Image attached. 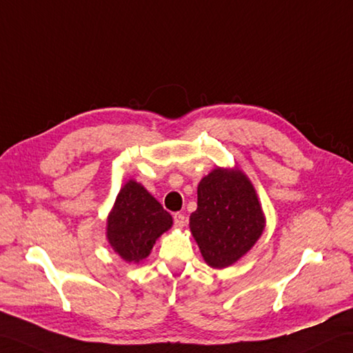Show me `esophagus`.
I'll use <instances>...</instances> for the list:
<instances>
[{
    "label": "esophagus",
    "mask_w": 353,
    "mask_h": 353,
    "mask_svg": "<svg viewBox=\"0 0 353 353\" xmlns=\"http://www.w3.org/2000/svg\"><path fill=\"white\" fill-rule=\"evenodd\" d=\"M173 219H174V225H176L177 228H183V227H185V223H186L185 215H182V214H174Z\"/></svg>",
    "instance_id": "34e87169"
}]
</instances>
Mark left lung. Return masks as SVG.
<instances>
[{
	"mask_svg": "<svg viewBox=\"0 0 353 353\" xmlns=\"http://www.w3.org/2000/svg\"><path fill=\"white\" fill-rule=\"evenodd\" d=\"M196 196L190 228L204 261L215 269L232 266L265 230L256 190L241 170L218 167L201 179Z\"/></svg>",
	"mask_w": 353,
	"mask_h": 353,
	"instance_id": "1",
	"label": "left lung"
}]
</instances>
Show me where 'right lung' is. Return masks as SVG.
Returning <instances> with one entry per match:
<instances>
[{
    "instance_id": "add662e5",
    "label": "right lung",
    "mask_w": 353,
    "mask_h": 353,
    "mask_svg": "<svg viewBox=\"0 0 353 353\" xmlns=\"http://www.w3.org/2000/svg\"><path fill=\"white\" fill-rule=\"evenodd\" d=\"M173 225V218L161 203L135 180L121 188L106 221V237L125 261L149 256L158 237Z\"/></svg>"
}]
</instances>
